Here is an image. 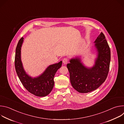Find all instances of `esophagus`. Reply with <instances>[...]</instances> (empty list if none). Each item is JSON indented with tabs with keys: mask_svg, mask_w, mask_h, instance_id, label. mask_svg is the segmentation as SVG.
Segmentation results:
<instances>
[{
	"mask_svg": "<svg viewBox=\"0 0 124 124\" xmlns=\"http://www.w3.org/2000/svg\"><path fill=\"white\" fill-rule=\"evenodd\" d=\"M68 60L67 58H65L63 59V63L64 64H67L68 63Z\"/></svg>",
	"mask_w": 124,
	"mask_h": 124,
	"instance_id": "1",
	"label": "esophagus"
}]
</instances>
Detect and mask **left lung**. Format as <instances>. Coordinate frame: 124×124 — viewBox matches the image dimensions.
<instances>
[{"mask_svg": "<svg viewBox=\"0 0 124 124\" xmlns=\"http://www.w3.org/2000/svg\"><path fill=\"white\" fill-rule=\"evenodd\" d=\"M98 57L94 66L87 68L78 58L70 59L67 65L70 83L78 92L86 93L99 88L107 79L109 70L110 49L102 32L95 42Z\"/></svg>", "mask_w": 124, "mask_h": 124, "instance_id": "left-lung-1", "label": "left lung"}]
</instances>
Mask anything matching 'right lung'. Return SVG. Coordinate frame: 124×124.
Wrapping results in <instances>:
<instances>
[{"instance_id":"add662e5","label":"right lung","mask_w":124,"mask_h":124,"mask_svg":"<svg viewBox=\"0 0 124 124\" xmlns=\"http://www.w3.org/2000/svg\"><path fill=\"white\" fill-rule=\"evenodd\" d=\"M23 41L22 37L17 43L15 54V66L16 74L25 89L30 93L38 96L45 97L48 95L54 86V77L57 70L61 67L62 62L49 66L39 77L31 78L23 69L21 58V47Z\"/></svg>"}]
</instances>
